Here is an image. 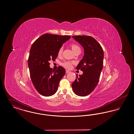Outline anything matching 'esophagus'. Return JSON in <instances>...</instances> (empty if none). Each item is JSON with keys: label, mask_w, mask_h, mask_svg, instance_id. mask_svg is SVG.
<instances>
[{"label": "esophagus", "mask_w": 134, "mask_h": 134, "mask_svg": "<svg viewBox=\"0 0 134 134\" xmlns=\"http://www.w3.org/2000/svg\"><path fill=\"white\" fill-rule=\"evenodd\" d=\"M66 73H70V71L69 70H66Z\"/></svg>", "instance_id": "34e87169"}]
</instances>
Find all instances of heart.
Returning <instances> with one entry per match:
<instances>
[{"instance_id": "1", "label": "heart", "mask_w": 134, "mask_h": 134, "mask_svg": "<svg viewBox=\"0 0 134 134\" xmlns=\"http://www.w3.org/2000/svg\"><path fill=\"white\" fill-rule=\"evenodd\" d=\"M70 47L72 49V50L74 52V54H75L77 52H79L81 51V49L80 48V47L78 45L75 44H73L70 45ZM63 47H61L58 52V56H61L63 52ZM62 66H63L64 68H67V69H70L71 68L72 65H73V63L70 62V61H65L63 63H62Z\"/></svg>"}]
</instances>
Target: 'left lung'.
Returning a JSON list of instances; mask_svg holds the SVG:
<instances>
[{"label": "left lung", "mask_w": 134, "mask_h": 134, "mask_svg": "<svg viewBox=\"0 0 134 134\" xmlns=\"http://www.w3.org/2000/svg\"><path fill=\"white\" fill-rule=\"evenodd\" d=\"M72 38L83 47L84 55L76 67L83 74L79 77L76 75L72 87L76 95L85 96L91 93L98 83L103 68V51L99 43L91 36H74Z\"/></svg>", "instance_id": "left-lung-1"}]
</instances>
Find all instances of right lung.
<instances>
[{
	"label": "right lung",
	"instance_id": "obj_1",
	"mask_svg": "<svg viewBox=\"0 0 134 134\" xmlns=\"http://www.w3.org/2000/svg\"><path fill=\"white\" fill-rule=\"evenodd\" d=\"M70 38V36L45 34L32 45L28 59L30 77L35 88L42 96H53L57 91L66 71L61 66L53 70L49 62L55 61L59 49Z\"/></svg>",
	"mask_w": 134,
	"mask_h": 134
}]
</instances>
